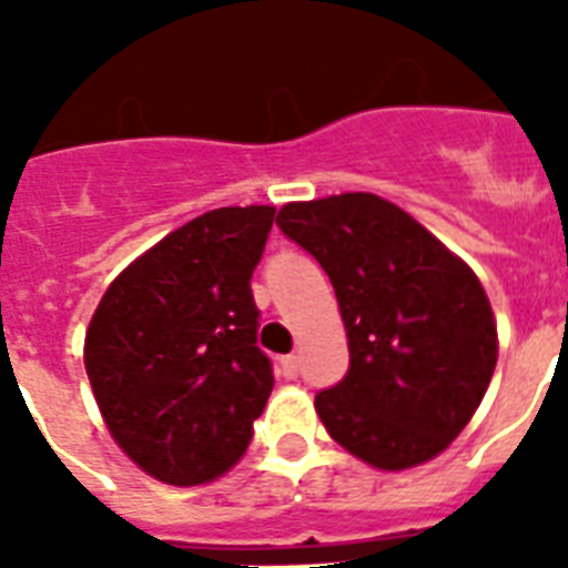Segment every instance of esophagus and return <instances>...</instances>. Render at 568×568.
<instances>
[{
    "mask_svg": "<svg viewBox=\"0 0 568 568\" xmlns=\"http://www.w3.org/2000/svg\"><path fill=\"white\" fill-rule=\"evenodd\" d=\"M280 372H283V377L294 379L301 374V359H297V356H283V359H280Z\"/></svg>",
    "mask_w": 568,
    "mask_h": 568,
    "instance_id": "34e87169",
    "label": "esophagus"
}]
</instances>
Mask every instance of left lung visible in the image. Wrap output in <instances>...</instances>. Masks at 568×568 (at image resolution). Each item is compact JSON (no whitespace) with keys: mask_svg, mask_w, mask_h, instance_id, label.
Returning <instances> with one entry per match:
<instances>
[{"mask_svg":"<svg viewBox=\"0 0 568 568\" xmlns=\"http://www.w3.org/2000/svg\"><path fill=\"white\" fill-rule=\"evenodd\" d=\"M276 223L327 271L347 329L351 368L315 397L329 436L379 471L439 457L498 363L475 271L413 214L365 191L285 203Z\"/></svg>","mask_w":568,"mask_h":568,"instance_id":"1","label":"left lung"}]
</instances>
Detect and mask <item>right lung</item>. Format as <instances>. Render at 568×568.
I'll return each instance as SVG.
<instances>
[{
	"instance_id": "add662e5",
	"label": "right lung",
	"mask_w": 568,
	"mask_h": 568,
	"mask_svg": "<svg viewBox=\"0 0 568 568\" xmlns=\"http://www.w3.org/2000/svg\"><path fill=\"white\" fill-rule=\"evenodd\" d=\"M274 205H226L141 253L105 288L84 372L120 450L155 480L209 484L250 445L274 388L250 276Z\"/></svg>"
}]
</instances>
